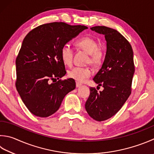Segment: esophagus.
<instances>
[{
    "label": "esophagus",
    "instance_id": "obj_1",
    "mask_svg": "<svg viewBox=\"0 0 154 154\" xmlns=\"http://www.w3.org/2000/svg\"><path fill=\"white\" fill-rule=\"evenodd\" d=\"M81 85H81V84L79 83V82H76V86L77 87V88H78V87H80Z\"/></svg>",
    "mask_w": 154,
    "mask_h": 154
}]
</instances>
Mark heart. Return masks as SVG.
Instances as JSON below:
<instances>
[{
	"mask_svg": "<svg viewBox=\"0 0 154 154\" xmlns=\"http://www.w3.org/2000/svg\"><path fill=\"white\" fill-rule=\"evenodd\" d=\"M75 45L85 50L90 55L88 62L94 66H98L102 62L103 53L98 48V44L95 39L90 37H84L75 42ZM61 58L66 65L71 66L73 62V51L68 45H65L61 49ZM92 71L88 67H75L68 71V76L78 82H84L91 76Z\"/></svg>",
	"mask_w": 154,
	"mask_h": 154,
	"instance_id": "obj_1",
	"label": "heart"
}]
</instances>
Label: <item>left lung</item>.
Returning <instances> with one entry per match:
<instances>
[{
	"label": "left lung",
	"mask_w": 154,
	"mask_h": 154,
	"mask_svg": "<svg viewBox=\"0 0 154 154\" xmlns=\"http://www.w3.org/2000/svg\"><path fill=\"white\" fill-rule=\"evenodd\" d=\"M91 29L104 35L106 52L102 67L93 78L104 89L98 92L95 88H90L85 109L93 119L103 121L119 111L131 93L135 72L133 52L129 42L117 30L105 26Z\"/></svg>",
	"instance_id": "8db88e82"
}]
</instances>
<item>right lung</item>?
Listing matches in <instances>:
<instances>
[{"instance_id": "1", "label": "right lung", "mask_w": 154, "mask_h": 154, "mask_svg": "<svg viewBox=\"0 0 154 154\" xmlns=\"http://www.w3.org/2000/svg\"><path fill=\"white\" fill-rule=\"evenodd\" d=\"M86 29L85 25L54 22L39 25L25 36L16 58L15 85L32 114L39 117L53 115L65 96L76 88L72 78L60 80L66 74L60 51Z\"/></svg>"}]
</instances>
